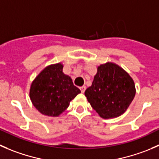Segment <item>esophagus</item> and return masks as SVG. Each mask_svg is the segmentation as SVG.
I'll return each mask as SVG.
<instances>
[{"label":"esophagus","instance_id":"1","mask_svg":"<svg viewBox=\"0 0 159 159\" xmlns=\"http://www.w3.org/2000/svg\"><path fill=\"white\" fill-rule=\"evenodd\" d=\"M86 86H80V90H81L82 93H84L85 90H86Z\"/></svg>","mask_w":159,"mask_h":159}]
</instances>
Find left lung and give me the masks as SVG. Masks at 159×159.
Masks as SVG:
<instances>
[{
    "label": "left lung",
    "mask_w": 159,
    "mask_h": 159,
    "mask_svg": "<svg viewBox=\"0 0 159 159\" xmlns=\"http://www.w3.org/2000/svg\"><path fill=\"white\" fill-rule=\"evenodd\" d=\"M132 78L112 62L98 66L92 85L85 91L91 107L104 119L123 114L135 96Z\"/></svg>",
    "instance_id": "left-lung-1"
}]
</instances>
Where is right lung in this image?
Instances as JSON below:
<instances>
[{
  "mask_svg": "<svg viewBox=\"0 0 159 159\" xmlns=\"http://www.w3.org/2000/svg\"><path fill=\"white\" fill-rule=\"evenodd\" d=\"M63 66L54 64L44 69L31 85L30 98L36 109L44 115L57 117L81 91L62 72Z\"/></svg>",
  "mask_w": 159,
  "mask_h": 159,
  "instance_id": "obj_1",
  "label": "right lung"
}]
</instances>
